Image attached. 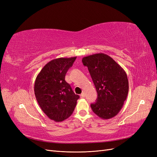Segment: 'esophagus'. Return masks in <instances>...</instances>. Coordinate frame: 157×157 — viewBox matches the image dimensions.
<instances>
[{"instance_id": "esophagus-1", "label": "esophagus", "mask_w": 157, "mask_h": 157, "mask_svg": "<svg viewBox=\"0 0 157 157\" xmlns=\"http://www.w3.org/2000/svg\"><path fill=\"white\" fill-rule=\"evenodd\" d=\"M85 97V94L83 92V93H82L81 94H80V98H84Z\"/></svg>"}]
</instances>
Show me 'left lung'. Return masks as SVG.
Returning <instances> with one entry per match:
<instances>
[{
	"instance_id": "obj_1",
	"label": "left lung",
	"mask_w": 157,
	"mask_h": 157,
	"mask_svg": "<svg viewBox=\"0 0 157 157\" xmlns=\"http://www.w3.org/2000/svg\"><path fill=\"white\" fill-rule=\"evenodd\" d=\"M82 61L88 67L98 93L96 101L90 105L93 112L103 119L116 116L126 99L129 89L124 70L110 56L103 53L84 57Z\"/></svg>"
}]
</instances>
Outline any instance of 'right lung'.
Segmentation results:
<instances>
[{
  "label": "right lung",
  "instance_id": "right-lung-1",
  "mask_svg": "<svg viewBox=\"0 0 157 157\" xmlns=\"http://www.w3.org/2000/svg\"><path fill=\"white\" fill-rule=\"evenodd\" d=\"M76 58H60L50 61L35 80L34 91L37 102L42 111L56 122L63 121L72 115L80 98L65 80Z\"/></svg>",
  "mask_w": 157,
  "mask_h": 157
}]
</instances>
